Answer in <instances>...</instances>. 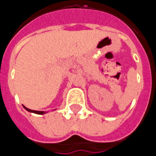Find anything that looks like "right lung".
Returning <instances> with one entry per match:
<instances>
[{"mask_svg":"<svg viewBox=\"0 0 156 156\" xmlns=\"http://www.w3.org/2000/svg\"><path fill=\"white\" fill-rule=\"evenodd\" d=\"M24 108H25L27 111L30 112H34V113H37V114H41V115H42V114H44L45 113L43 111H34V110H31V109H28V108H25V107H24Z\"/></svg>","mask_w":156,"mask_h":156,"instance_id":"add662e5","label":"right lung"}]
</instances>
